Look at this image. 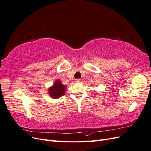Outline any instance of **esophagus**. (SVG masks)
I'll return each instance as SVG.
<instances>
[{
	"mask_svg": "<svg viewBox=\"0 0 151 151\" xmlns=\"http://www.w3.org/2000/svg\"><path fill=\"white\" fill-rule=\"evenodd\" d=\"M76 83H80V82H81V79H76Z\"/></svg>",
	"mask_w": 151,
	"mask_h": 151,
	"instance_id": "1",
	"label": "esophagus"
}]
</instances>
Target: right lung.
Here are the masks:
<instances>
[{
    "instance_id": "obj_1",
    "label": "right lung",
    "mask_w": 151,
    "mask_h": 151,
    "mask_svg": "<svg viewBox=\"0 0 151 151\" xmlns=\"http://www.w3.org/2000/svg\"><path fill=\"white\" fill-rule=\"evenodd\" d=\"M65 88V86H63L60 80H57L55 83L53 84L51 88L49 89V94L50 96L54 98H57L64 95Z\"/></svg>"
}]
</instances>
